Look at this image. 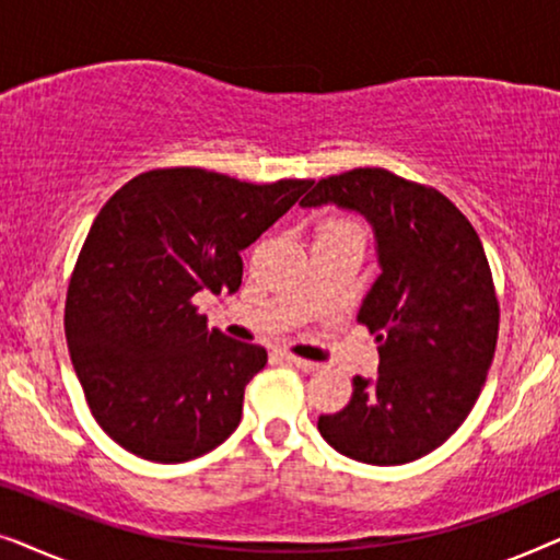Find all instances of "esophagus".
<instances>
[{
	"label": "esophagus",
	"mask_w": 560,
	"mask_h": 560,
	"mask_svg": "<svg viewBox=\"0 0 560 560\" xmlns=\"http://www.w3.org/2000/svg\"><path fill=\"white\" fill-rule=\"evenodd\" d=\"M282 359H285L290 366H295V370H301V372H316L318 370L316 362H308V359H301L295 354H282Z\"/></svg>",
	"instance_id": "esophagus-1"
}]
</instances>
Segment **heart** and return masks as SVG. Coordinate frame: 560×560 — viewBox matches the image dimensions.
<instances>
[{"instance_id":"heart-1","label":"heart","mask_w":560,"mask_h":560,"mask_svg":"<svg viewBox=\"0 0 560 560\" xmlns=\"http://www.w3.org/2000/svg\"><path fill=\"white\" fill-rule=\"evenodd\" d=\"M320 232H359V226L351 219H328L320 224Z\"/></svg>"}]
</instances>
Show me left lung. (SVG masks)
<instances>
[{"label": "left lung", "instance_id": "left-lung-1", "mask_svg": "<svg viewBox=\"0 0 560 560\" xmlns=\"http://www.w3.org/2000/svg\"><path fill=\"white\" fill-rule=\"evenodd\" d=\"M324 203L374 229L382 272L357 320L380 343V372L354 377L347 408L320 416L318 431L354 462H416L456 433L492 366L500 303L485 247L441 190L385 167L320 178L301 206Z\"/></svg>", "mask_w": 560, "mask_h": 560}]
</instances>
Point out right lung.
Masks as SVG:
<instances>
[{
  "label": "right lung",
  "instance_id": "add662e5",
  "mask_svg": "<svg viewBox=\"0 0 560 560\" xmlns=\"http://www.w3.org/2000/svg\"><path fill=\"white\" fill-rule=\"evenodd\" d=\"M311 183L160 167L98 211L68 282L66 341L91 416L129 454L190 462L240 425L267 351L206 326L194 295L236 293L240 252Z\"/></svg>",
  "mask_w": 560,
  "mask_h": 560
}]
</instances>
